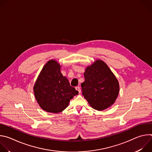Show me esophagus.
Instances as JSON below:
<instances>
[{
  "instance_id": "obj_1",
  "label": "esophagus",
  "mask_w": 152,
  "mask_h": 152,
  "mask_svg": "<svg viewBox=\"0 0 152 152\" xmlns=\"http://www.w3.org/2000/svg\"><path fill=\"white\" fill-rule=\"evenodd\" d=\"M76 90L79 92V93H80L81 90H80V88L79 87V86H76Z\"/></svg>"
}]
</instances>
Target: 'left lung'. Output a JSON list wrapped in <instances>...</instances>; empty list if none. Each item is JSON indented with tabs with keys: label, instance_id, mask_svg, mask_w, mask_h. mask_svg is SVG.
<instances>
[{
	"label": "left lung",
	"instance_id": "obj_1",
	"mask_svg": "<svg viewBox=\"0 0 152 152\" xmlns=\"http://www.w3.org/2000/svg\"><path fill=\"white\" fill-rule=\"evenodd\" d=\"M83 74L82 94L90 106L97 111L111 106L118 97L120 85L107 65L102 60L97 59L86 67Z\"/></svg>",
	"mask_w": 152,
	"mask_h": 152
}]
</instances>
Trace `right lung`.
<instances>
[{"label":"right lung","instance_id":"right-lung-1","mask_svg":"<svg viewBox=\"0 0 152 152\" xmlns=\"http://www.w3.org/2000/svg\"><path fill=\"white\" fill-rule=\"evenodd\" d=\"M34 93L43 110L57 114L66 109L78 91L62 75L59 62L51 59L40 72L34 85Z\"/></svg>","mask_w":152,"mask_h":152}]
</instances>
